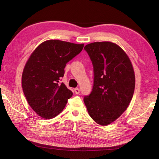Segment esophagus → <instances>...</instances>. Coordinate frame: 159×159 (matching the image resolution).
Here are the masks:
<instances>
[{"label": "esophagus", "instance_id": "1", "mask_svg": "<svg viewBox=\"0 0 159 159\" xmlns=\"http://www.w3.org/2000/svg\"><path fill=\"white\" fill-rule=\"evenodd\" d=\"M74 91H75V93L76 94H79L80 93V89L79 88H75Z\"/></svg>", "mask_w": 159, "mask_h": 159}]
</instances>
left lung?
<instances>
[{
    "mask_svg": "<svg viewBox=\"0 0 159 159\" xmlns=\"http://www.w3.org/2000/svg\"><path fill=\"white\" fill-rule=\"evenodd\" d=\"M84 49L92 61L94 84L84 102L93 121L106 126L121 116L131 102L135 86L133 67L125 52L113 42H93Z\"/></svg>",
    "mask_w": 159,
    "mask_h": 159,
    "instance_id": "8db88e82",
    "label": "left lung"
}]
</instances>
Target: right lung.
<instances>
[{"label":"right lung","mask_w":159,"mask_h":159,"mask_svg":"<svg viewBox=\"0 0 159 159\" xmlns=\"http://www.w3.org/2000/svg\"><path fill=\"white\" fill-rule=\"evenodd\" d=\"M84 46L48 40L41 43L27 60L22 75L23 92L31 108L41 117L57 116L73 95L59 81L66 64L80 54Z\"/></svg>","instance_id":"add662e5"}]
</instances>
